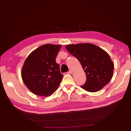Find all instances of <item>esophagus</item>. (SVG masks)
<instances>
[{
    "label": "esophagus",
    "mask_w": 131,
    "mask_h": 131,
    "mask_svg": "<svg viewBox=\"0 0 131 131\" xmlns=\"http://www.w3.org/2000/svg\"><path fill=\"white\" fill-rule=\"evenodd\" d=\"M73 73V70H69V72H68V73H69V74H72Z\"/></svg>",
    "instance_id": "obj_1"
}]
</instances>
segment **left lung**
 Here are the masks:
<instances>
[{
	"label": "left lung",
	"mask_w": 131,
	"mask_h": 131,
	"mask_svg": "<svg viewBox=\"0 0 131 131\" xmlns=\"http://www.w3.org/2000/svg\"><path fill=\"white\" fill-rule=\"evenodd\" d=\"M66 50L80 61L87 80L81 87L88 92L103 88L113 77L114 63L105 50L90 43L69 44Z\"/></svg>",
	"instance_id": "1"
}]
</instances>
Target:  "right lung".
<instances>
[{
  "instance_id": "add662e5",
  "label": "right lung",
  "mask_w": 131,
  "mask_h": 131,
  "mask_svg": "<svg viewBox=\"0 0 131 131\" xmlns=\"http://www.w3.org/2000/svg\"><path fill=\"white\" fill-rule=\"evenodd\" d=\"M61 47V45L44 44L26 58L21 76L24 84L34 94L50 96L58 88L63 75L55 58Z\"/></svg>"
}]
</instances>
